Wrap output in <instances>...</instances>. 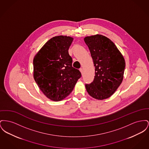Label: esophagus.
<instances>
[{
    "label": "esophagus",
    "instance_id": "esophagus-1",
    "mask_svg": "<svg viewBox=\"0 0 149 149\" xmlns=\"http://www.w3.org/2000/svg\"><path fill=\"white\" fill-rule=\"evenodd\" d=\"M79 70H80V71L81 72V74H83V68H80V69H79Z\"/></svg>",
    "mask_w": 149,
    "mask_h": 149
}]
</instances>
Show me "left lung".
Wrapping results in <instances>:
<instances>
[{
    "label": "left lung",
    "instance_id": "obj_1",
    "mask_svg": "<svg viewBox=\"0 0 149 149\" xmlns=\"http://www.w3.org/2000/svg\"><path fill=\"white\" fill-rule=\"evenodd\" d=\"M90 51L95 66L93 81L86 84L88 94L97 100L113 95L121 84L125 67L122 53L109 38L100 34L84 39Z\"/></svg>",
    "mask_w": 149,
    "mask_h": 149
}]
</instances>
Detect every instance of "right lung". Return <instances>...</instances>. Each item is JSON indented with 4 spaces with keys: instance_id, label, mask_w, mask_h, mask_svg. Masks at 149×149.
I'll return each mask as SVG.
<instances>
[{
    "instance_id": "1",
    "label": "right lung",
    "mask_w": 149,
    "mask_h": 149,
    "mask_svg": "<svg viewBox=\"0 0 149 149\" xmlns=\"http://www.w3.org/2000/svg\"><path fill=\"white\" fill-rule=\"evenodd\" d=\"M73 39L63 35L53 37L34 58V80L44 95L54 101L68 96L81 76L72 66L68 52Z\"/></svg>"
}]
</instances>
